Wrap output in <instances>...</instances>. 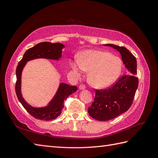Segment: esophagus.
Masks as SVG:
<instances>
[{
    "label": "esophagus",
    "instance_id": "34e87169",
    "mask_svg": "<svg viewBox=\"0 0 158 158\" xmlns=\"http://www.w3.org/2000/svg\"><path fill=\"white\" fill-rule=\"evenodd\" d=\"M79 89H81V90H84L85 89V86L84 84H81L79 85Z\"/></svg>",
    "mask_w": 158,
    "mask_h": 158
}]
</instances>
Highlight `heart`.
<instances>
[{"label": "heart", "mask_w": 158, "mask_h": 158, "mask_svg": "<svg viewBox=\"0 0 158 158\" xmlns=\"http://www.w3.org/2000/svg\"><path fill=\"white\" fill-rule=\"evenodd\" d=\"M122 66L119 57L98 49L84 50L78 59L71 63L72 69L76 76H80L82 70L88 72L89 84L98 89L106 88L115 82L121 73Z\"/></svg>", "instance_id": "b5f03b06"}]
</instances>
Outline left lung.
Instances as JSON below:
<instances>
[{"mask_svg": "<svg viewBox=\"0 0 158 158\" xmlns=\"http://www.w3.org/2000/svg\"><path fill=\"white\" fill-rule=\"evenodd\" d=\"M120 52L128 75L123 76L111 88L97 89L94 102L88 113L92 118L100 121L111 120L128 111L131 106L138 85L137 64L135 56L125 47L105 44Z\"/></svg>", "mask_w": 158, "mask_h": 158, "instance_id": "left-lung-1", "label": "left lung"}]
</instances>
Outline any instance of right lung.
Wrapping results in <instances>:
<instances>
[{
    "mask_svg": "<svg viewBox=\"0 0 158 158\" xmlns=\"http://www.w3.org/2000/svg\"><path fill=\"white\" fill-rule=\"evenodd\" d=\"M64 45L60 43L52 44L50 42H41L35 46L27 49L22 60L17 66L16 93L18 99L23 107L30 114L37 119L50 121L58 117L64 107V100L78 89L76 86L70 85L65 83H60L56 94L47 106L42 107H34L26 102L23 99L21 92L22 73L27 62L36 59H47L59 60L62 56V49Z\"/></svg>",
    "mask_w": 158,
    "mask_h": 158,
    "instance_id": "add662e5",
    "label": "right lung"
}]
</instances>
